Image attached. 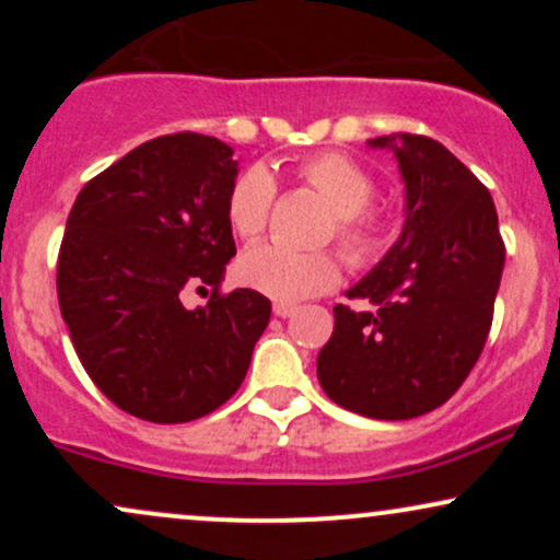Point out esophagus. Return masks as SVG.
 Segmentation results:
<instances>
[{
    "instance_id": "1",
    "label": "esophagus",
    "mask_w": 560,
    "mask_h": 560,
    "mask_svg": "<svg viewBox=\"0 0 560 560\" xmlns=\"http://www.w3.org/2000/svg\"><path fill=\"white\" fill-rule=\"evenodd\" d=\"M300 307L292 305V302H273V316L279 318H292Z\"/></svg>"
}]
</instances>
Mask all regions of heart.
Wrapping results in <instances>:
<instances>
[{"mask_svg": "<svg viewBox=\"0 0 560 560\" xmlns=\"http://www.w3.org/2000/svg\"><path fill=\"white\" fill-rule=\"evenodd\" d=\"M300 173L329 199L337 213V240L352 266H365L387 247L389 218L369 210L376 182L352 158L324 152L307 158ZM276 182L266 165H249L231 182L229 226L242 240H255L268 223ZM242 281L276 302H300L329 292L342 279V262L331 249H294L279 242L255 244L240 260Z\"/></svg>", "mask_w": 560, "mask_h": 560, "instance_id": "heart-1", "label": "heart"}]
</instances>
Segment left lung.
<instances>
[{
  "instance_id": "left-lung-1",
  "label": "left lung",
  "mask_w": 560,
  "mask_h": 560,
  "mask_svg": "<svg viewBox=\"0 0 560 560\" xmlns=\"http://www.w3.org/2000/svg\"><path fill=\"white\" fill-rule=\"evenodd\" d=\"M405 184V221L382 260L347 289L374 311L334 305L318 382L365 419L405 421L440 408L479 361L505 247L487 186L447 147L416 133L369 139Z\"/></svg>"
}]
</instances>
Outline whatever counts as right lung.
<instances>
[{"label":"right lung","instance_id":"1","mask_svg":"<svg viewBox=\"0 0 560 560\" xmlns=\"http://www.w3.org/2000/svg\"><path fill=\"white\" fill-rule=\"evenodd\" d=\"M240 173L226 141L168 133L139 144L75 197L57 300L92 382L155 423L208 416L240 389L271 302L218 294L236 255L226 218ZM197 291L211 300L186 308Z\"/></svg>","mask_w":560,"mask_h":560}]
</instances>
